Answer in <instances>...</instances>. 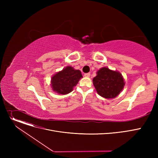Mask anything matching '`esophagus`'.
I'll return each mask as SVG.
<instances>
[{
    "instance_id": "1",
    "label": "esophagus",
    "mask_w": 158,
    "mask_h": 158,
    "mask_svg": "<svg viewBox=\"0 0 158 158\" xmlns=\"http://www.w3.org/2000/svg\"><path fill=\"white\" fill-rule=\"evenodd\" d=\"M85 77H89L90 76V73H85Z\"/></svg>"
}]
</instances>
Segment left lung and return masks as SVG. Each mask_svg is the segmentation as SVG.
Listing matches in <instances>:
<instances>
[{
	"label": "left lung",
	"instance_id": "left-lung-1",
	"mask_svg": "<svg viewBox=\"0 0 158 158\" xmlns=\"http://www.w3.org/2000/svg\"><path fill=\"white\" fill-rule=\"evenodd\" d=\"M93 84L99 95L113 98L120 94L125 82L119 72L103 67L97 71V76L93 79Z\"/></svg>",
	"mask_w": 158,
	"mask_h": 158
}]
</instances>
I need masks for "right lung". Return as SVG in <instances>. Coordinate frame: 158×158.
Instances as JSON below:
<instances>
[{
    "label": "right lung",
    "instance_id": "1",
    "mask_svg": "<svg viewBox=\"0 0 158 158\" xmlns=\"http://www.w3.org/2000/svg\"><path fill=\"white\" fill-rule=\"evenodd\" d=\"M82 77V76L80 70H75L70 66H66L52 77V90L59 94H68L72 92L73 87L77 85Z\"/></svg>",
    "mask_w": 158,
    "mask_h": 158
}]
</instances>
